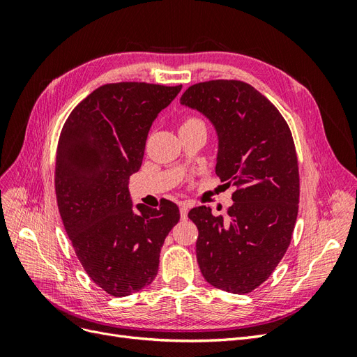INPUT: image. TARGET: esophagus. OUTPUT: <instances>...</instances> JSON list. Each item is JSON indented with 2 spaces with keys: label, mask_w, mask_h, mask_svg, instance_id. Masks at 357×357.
I'll return each instance as SVG.
<instances>
[{
  "label": "esophagus",
  "mask_w": 357,
  "mask_h": 357,
  "mask_svg": "<svg viewBox=\"0 0 357 357\" xmlns=\"http://www.w3.org/2000/svg\"><path fill=\"white\" fill-rule=\"evenodd\" d=\"M189 208H190V204L189 202H180V218L185 220L188 218V213H189Z\"/></svg>",
  "instance_id": "esophagus-1"
}]
</instances>
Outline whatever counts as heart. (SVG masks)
Listing matches in <instances>:
<instances>
[{"label": "heart", "instance_id": "obj_1", "mask_svg": "<svg viewBox=\"0 0 357 357\" xmlns=\"http://www.w3.org/2000/svg\"><path fill=\"white\" fill-rule=\"evenodd\" d=\"M193 122H199V121H197V119H190V121H188L185 125H188V123H193Z\"/></svg>", "mask_w": 357, "mask_h": 357}]
</instances>
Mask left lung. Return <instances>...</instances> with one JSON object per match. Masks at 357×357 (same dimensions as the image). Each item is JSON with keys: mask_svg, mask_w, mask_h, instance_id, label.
I'll use <instances>...</instances> for the list:
<instances>
[{"mask_svg": "<svg viewBox=\"0 0 357 357\" xmlns=\"http://www.w3.org/2000/svg\"><path fill=\"white\" fill-rule=\"evenodd\" d=\"M180 104L213 125L215 174L236 189L229 222L205 205L188 214L199 232V269L211 286L248 294L282 261L296 223L299 172L290 129L261 92L238 80L193 84Z\"/></svg>", "mask_w": 357, "mask_h": 357, "instance_id": "left-lung-1", "label": "left lung"}]
</instances>
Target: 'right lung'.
<instances>
[{
	"label": "right lung",
	"instance_id": "1",
	"mask_svg": "<svg viewBox=\"0 0 357 357\" xmlns=\"http://www.w3.org/2000/svg\"><path fill=\"white\" fill-rule=\"evenodd\" d=\"M181 86L123 82L95 89L68 116L56 152V199L84 271L122 298L153 282L168 232L180 220L168 199L132 205L129 177L142 167L158 114Z\"/></svg>",
	"mask_w": 357,
	"mask_h": 357
}]
</instances>
